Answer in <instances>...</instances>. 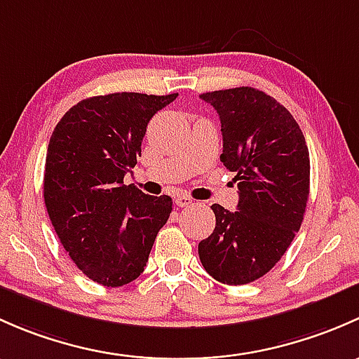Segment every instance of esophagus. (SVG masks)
<instances>
[{"instance_id":"34e87169","label":"esophagus","mask_w":359,"mask_h":359,"mask_svg":"<svg viewBox=\"0 0 359 359\" xmlns=\"http://www.w3.org/2000/svg\"><path fill=\"white\" fill-rule=\"evenodd\" d=\"M176 205H178V207H190V205H194V201H191L188 195H180V197H176Z\"/></svg>"}]
</instances>
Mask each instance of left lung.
Masks as SVG:
<instances>
[{
  "label": "left lung",
  "mask_w": 359,
  "mask_h": 359,
  "mask_svg": "<svg viewBox=\"0 0 359 359\" xmlns=\"http://www.w3.org/2000/svg\"><path fill=\"white\" fill-rule=\"evenodd\" d=\"M223 133L221 162L235 172L238 205H210L214 231L198 257L214 280L243 285L276 264L301 228L309 197V152L292 114L256 88L202 93Z\"/></svg>",
  "instance_id": "8db88e82"
}]
</instances>
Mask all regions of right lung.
Wrapping results in <instances>:
<instances>
[{
	"mask_svg": "<svg viewBox=\"0 0 359 359\" xmlns=\"http://www.w3.org/2000/svg\"><path fill=\"white\" fill-rule=\"evenodd\" d=\"M172 95L110 93L74 105L55 128L44 164V204L70 259L93 282L123 287L145 269L172 198L124 175L142 155L147 124Z\"/></svg>",
	"mask_w": 359,
	"mask_h": 359,
	"instance_id": "add662e5",
	"label": "right lung"
}]
</instances>
